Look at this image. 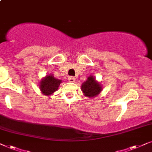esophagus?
<instances>
[{
  "mask_svg": "<svg viewBox=\"0 0 152 152\" xmlns=\"http://www.w3.org/2000/svg\"><path fill=\"white\" fill-rule=\"evenodd\" d=\"M75 80H76V79H75V78L73 77V76H69V77L68 78V80L71 83L75 82Z\"/></svg>",
  "mask_w": 152,
  "mask_h": 152,
  "instance_id": "1",
  "label": "esophagus"
}]
</instances>
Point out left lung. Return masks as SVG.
<instances>
[{"label":"left lung","mask_w":152,"mask_h":152,"mask_svg":"<svg viewBox=\"0 0 152 152\" xmlns=\"http://www.w3.org/2000/svg\"><path fill=\"white\" fill-rule=\"evenodd\" d=\"M102 86L96 80L92 75L87 78L86 81L83 82L81 86V90L85 96L89 98H94L100 94L102 91Z\"/></svg>","instance_id":"left-lung-1"}]
</instances>
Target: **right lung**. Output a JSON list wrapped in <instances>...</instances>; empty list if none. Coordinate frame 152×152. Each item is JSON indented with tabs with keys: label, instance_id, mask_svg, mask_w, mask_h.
Returning <instances> with one entry per match:
<instances>
[{
	"label": "right lung",
	"instance_id": "1",
	"mask_svg": "<svg viewBox=\"0 0 152 152\" xmlns=\"http://www.w3.org/2000/svg\"><path fill=\"white\" fill-rule=\"evenodd\" d=\"M62 82V80L56 78L53 75L49 74L40 80L39 87L41 92L46 96H50L56 91L58 90L60 85Z\"/></svg>",
	"mask_w": 152,
	"mask_h": 152
}]
</instances>
